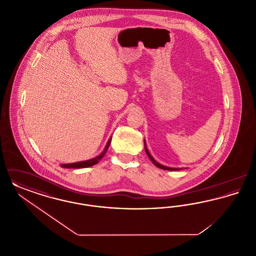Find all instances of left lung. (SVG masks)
Returning <instances> with one entry per match:
<instances>
[{
	"label": "left lung",
	"instance_id": "1",
	"mask_svg": "<svg viewBox=\"0 0 256 256\" xmlns=\"http://www.w3.org/2000/svg\"><path fill=\"white\" fill-rule=\"evenodd\" d=\"M145 150H146V154H148V158L152 160V162L156 166V167H158V168H160V169H163V170H178V169H174V168H169V167H165V166H163V165H161V164H159V163H158L154 159V158L150 154V152H148V148H146V144H145Z\"/></svg>",
	"mask_w": 256,
	"mask_h": 256
}]
</instances>
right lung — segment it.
<instances>
[{
  "mask_svg": "<svg viewBox=\"0 0 256 256\" xmlns=\"http://www.w3.org/2000/svg\"><path fill=\"white\" fill-rule=\"evenodd\" d=\"M110 142H111V138H110V141L108 142L104 150L100 154V156H98L96 158L90 159V160H86V161H82V162L70 163V164H62L61 167H63V168H68V169H69V168L76 169V168H87V167H91V166L97 164L98 161L102 158L104 156V154L106 152V150H108V146H110Z\"/></svg>",
  "mask_w": 256,
  "mask_h": 256,
  "instance_id": "right-lung-1",
  "label": "right lung"
}]
</instances>
